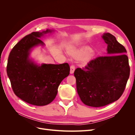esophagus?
Listing matches in <instances>:
<instances>
[{"instance_id": "obj_1", "label": "esophagus", "mask_w": 135, "mask_h": 135, "mask_svg": "<svg viewBox=\"0 0 135 135\" xmlns=\"http://www.w3.org/2000/svg\"><path fill=\"white\" fill-rule=\"evenodd\" d=\"M74 70H75V66H74V65H71L70 66V74H73V73H74Z\"/></svg>"}]
</instances>
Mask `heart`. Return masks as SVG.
I'll list each match as a JSON object with an SVG mask.
<instances>
[{
  "label": "heart",
  "instance_id": "1",
  "mask_svg": "<svg viewBox=\"0 0 135 135\" xmlns=\"http://www.w3.org/2000/svg\"><path fill=\"white\" fill-rule=\"evenodd\" d=\"M93 53V50L89 47H84L79 49L71 51L70 54L77 59H83V62H86L88 60V58Z\"/></svg>",
  "mask_w": 135,
  "mask_h": 135
}]
</instances>
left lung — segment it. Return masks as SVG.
Listing matches in <instances>:
<instances>
[{
  "label": "left lung",
  "instance_id": "1",
  "mask_svg": "<svg viewBox=\"0 0 135 135\" xmlns=\"http://www.w3.org/2000/svg\"><path fill=\"white\" fill-rule=\"evenodd\" d=\"M102 38L108 45L109 56L97 57L84 68L76 69L74 73L81 101L92 107H104L119 99L130 73L124 47L109 32Z\"/></svg>",
  "mask_w": 135,
  "mask_h": 135
}]
</instances>
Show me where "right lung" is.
<instances>
[{"instance_id":"obj_1","label":"right lung","mask_w":135,"mask_h":135,"mask_svg":"<svg viewBox=\"0 0 135 135\" xmlns=\"http://www.w3.org/2000/svg\"><path fill=\"white\" fill-rule=\"evenodd\" d=\"M52 31L32 32L25 36L12 48L8 59L7 73L15 94L33 105L51 103L55 99L60 84L70 73L68 63L39 66L28 58L32 48L44 44L39 38Z\"/></svg>"}]
</instances>
